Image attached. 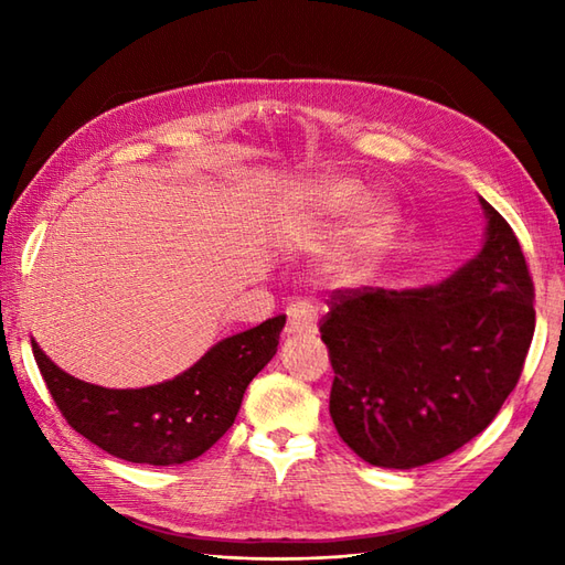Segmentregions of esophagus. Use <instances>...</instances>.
<instances>
[{
	"label": "esophagus",
	"instance_id": "esophagus-1",
	"mask_svg": "<svg viewBox=\"0 0 565 565\" xmlns=\"http://www.w3.org/2000/svg\"><path fill=\"white\" fill-rule=\"evenodd\" d=\"M286 334H316L318 332V308L308 301H296L286 308Z\"/></svg>",
	"mask_w": 565,
	"mask_h": 565
}]
</instances>
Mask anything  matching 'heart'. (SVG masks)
Listing matches in <instances>:
<instances>
[{"label": "heart", "mask_w": 565, "mask_h": 565, "mask_svg": "<svg viewBox=\"0 0 565 565\" xmlns=\"http://www.w3.org/2000/svg\"><path fill=\"white\" fill-rule=\"evenodd\" d=\"M359 199H362V189L354 182H344V179L316 182L306 189L308 223L313 227L332 225L353 211ZM395 221L398 215L388 199H366L360 203L340 243L322 259V274L334 284H354L362 279L391 243Z\"/></svg>", "instance_id": "heart-1"}]
</instances>
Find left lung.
Returning <instances> with one entry per match:
<instances>
[{
  "label": "left lung",
  "instance_id": "8db88e82",
  "mask_svg": "<svg viewBox=\"0 0 565 565\" xmlns=\"http://www.w3.org/2000/svg\"><path fill=\"white\" fill-rule=\"evenodd\" d=\"M481 199V196H478ZM478 255L427 289H338L320 322L330 415L371 466L415 468L493 423L534 338V284L520 239L481 199Z\"/></svg>",
  "mask_w": 565,
  "mask_h": 565
}]
</instances>
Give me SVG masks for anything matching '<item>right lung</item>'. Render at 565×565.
Segmentation results:
<instances>
[{
  "instance_id": "1",
  "label": "right lung",
  "mask_w": 565,
  "mask_h": 565,
  "mask_svg": "<svg viewBox=\"0 0 565 565\" xmlns=\"http://www.w3.org/2000/svg\"><path fill=\"white\" fill-rule=\"evenodd\" d=\"M286 316L225 338L172 381L102 388L65 374L31 340L35 364L67 425L130 463L174 466L209 451L233 427L243 395L271 362Z\"/></svg>"
}]
</instances>
